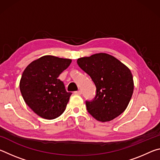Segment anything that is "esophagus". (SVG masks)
Segmentation results:
<instances>
[{"instance_id": "esophagus-1", "label": "esophagus", "mask_w": 160, "mask_h": 160, "mask_svg": "<svg viewBox=\"0 0 160 160\" xmlns=\"http://www.w3.org/2000/svg\"><path fill=\"white\" fill-rule=\"evenodd\" d=\"M74 93H75V94H82V92H81L80 90H78V91L75 92Z\"/></svg>"}]
</instances>
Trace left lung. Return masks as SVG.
<instances>
[{"label":"left lung","instance_id":"left-lung-1","mask_svg":"<svg viewBox=\"0 0 160 160\" xmlns=\"http://www.w3.org/2000/svg\"><path fill=\"white\" fill-rule=\"evenodd\" d=\"M77 63L90 75L97 88L94 98L85 102L88 112L102 122L110 121L121 114L133 92V80L128 68L104 53L80 58Z\"/></svg>","mask_w":160,"mask_h":160}]
</instances>
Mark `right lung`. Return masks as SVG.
<instances>
[{
    "label": "right lung",
    "mask_w": 160,
    "mask_h": 160,
    "mask_svg": "<svg viewBox=\"0 0 160 160\" xmlns=\"http://www.w3.org/2000/svg\"><path fill=\"white\" fill-rule=\"evenodd\" d=\"M71 59L44 56L32 61L24 70L20 89L29 107L40 117L54 119L66 109L71 92H67L58 79Z\"/></svg>",
    "instance_id": "obj_1"
}]
</instances>
